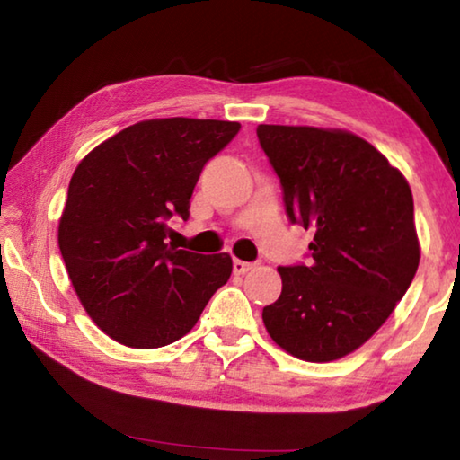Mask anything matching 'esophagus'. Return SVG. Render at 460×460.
Returning <instances> with one entry per match:
<instances>
[{
  "label": "esophagus",
  "instance_id": "1",
  "mask_svg": "<svg viewBox=\"0 0 460 460\" xmlns=\"http://www.w3.org/2000/svg\"><path fill=\"white\" fill-rule=\"evenodd\" d=\"M253 268V263H249V261H243V260H233V271H235L237 276H243V274H247L249 270Z\"/></svg>",
  "mask_w": 460,
  "mask_h": 460
}]
</instances>
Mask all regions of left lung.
<instances>
[{
  "label": "left lung",
  "mask_w": 460,
  "mask_h": 460,
  "mask_svg": "<svg viewBox=\"0 0 460 460\" xmlns=\"http://www.w3.org/2000/svg\"><path fill=\"white\" fill-rule=\"evenodd\" d=\"M292 223L314 231L308 266L278 268L282 294L266 331L296 359H341L379 331L416 276L420 241L410 184L347 129L258 126Z\"/></svg>",
  "instance_id": "8db88e82"
}]
</instances>
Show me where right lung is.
<instances>
[{"label":"right lung","instance_id":"right-lung-1","mask_svg":"<svg viewBox=\"0 0 460 460\" xmlns=\"http://www.w3.org/2000/svg\"><path fill=\"white\" fill-rule=\"evenodd\" d=\"M239 128L219 119H146L79 162L58 247L83 308L107 337L131 349L170 345L227 284L231 255L168 245L166 219H189L202 166Z\"/></svg>","mask_w":460,"mask_h":460}]
</instances>
